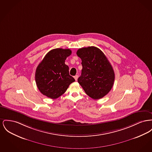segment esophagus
Here are the masks:
<instances>
[{"mask_svg": "<svg viewBox=\"0 0 152 152\" xmlns=\"http://www.w3.org/2000/svg\"><path fill=\"white\" fill-rule=\"evenodd\" d=\"M78 77H79V76H78V75H76V76H74V78H75V80L76 81L77 80Z\"/></svg>", "mask_w": 152, "mask_h": 152, "instance_id": "34e87169", "label": "esophagus"}]
</instances>
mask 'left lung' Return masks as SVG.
<instances>
[{
    "instance_id": "obj_1",
    "label": "left lung",
    "mask_w": 152,
    "mask_h": 152,
    "mask_svg": "<svg viewBox=\"0 0 152 152\" xmlns=\"http://www.w3.org/2000/svg\"><path fill=\"white\" fill-rule=\"evenodd\" d=\"M76 54L83 66L79 83L91 98H103L112 88L115 79L114 71L106 56L95 46L79 49Z\"/></svg>"
}]
</instances>
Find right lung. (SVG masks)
<instances>
[{"label": "right lung", "instance_id": "1", "mask_svg": "<svg viewBox=\"0 0 152 152\" xmlns=\"http://www.w3.org/2000/svg\"><path fill=\"white\" fill-rule=\"evenodd\" d=\"M72 51L57 48L49 51L36 69V84L39 91L49 98H57L64 94L75 79L69 75L65 64Z\"/></svg>", "mask_w": 152, "mask_h": 152}]
</instances>
